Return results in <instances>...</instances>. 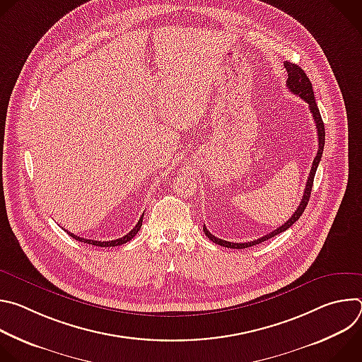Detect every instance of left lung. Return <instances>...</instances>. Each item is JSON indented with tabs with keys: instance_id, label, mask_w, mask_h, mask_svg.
<instances>
[{
	"instance_id": "left-lung-1",
	"label": "left lung",
	"mask_w": 362,
	"mask_h": 362,
	"mask_svg": "<svg viewBox=\"0 0 362 362\" xmlns=\"http://www.w3.org/2000/svg\"><path fill=\"white\" fill-rule=\"evenodd\" d=\"M286 71H288V80H286V87L289 88V91H292L293 94L299 95L302 100H305L308 103L309 106V112H311L313 117H314V122H315V126H317V132H318V151H317V156L313 162V168H311V172H309V176H308V182H306V186H305V190H303V196L300 199V203L298 206V209L293 212V215L282 225L279 226L278 229H275L274 232L256 239V240H252V242H243V243H233V242H228V240H223V239H219L216 238L215 235H212L208 229H206V226L203 225V232L204 235L208 236L214 243L216 245H221V246H225V247H230V249H245V247H249V246H253V245H257V243H262L282 232H285L286 229H289L299 218L300 215L303 214L306 204L309 202V196H311V192H313V185H314V177H315V172L318 169V165L321 162V156H322V151H324V144H325V127H324V122H322V117H321V113H320V109H318V105L315 101V97H314V90H313V83L309 81L308 76L303 73V70L296 66V64H292L289 62H285L284 63Z\"/></svg>"
}]
</instances>
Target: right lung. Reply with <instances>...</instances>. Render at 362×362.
<instances>
[{"instance_id":"1","label":"right lung","mask_w":362,"mask_h":362,"mask_svg":"<svg viewBox=\"0 0 362 362\" xmlns=\"http://www.w3.org/2000/svg\"><path fill=\"white\" fill-rule=\"evenodd\" d=\"M141 222H143V216L139 219V222H137V225L127 233V235H124L123 238H119V239H116V240H107V242H101V240H91V239H84V238H80V236H77V235H74V233H71V232H69L67 230V233L73 238V239H76V240H78V242H84V243H88V245H94V246H101V247H109V246H120V245H123V243H126V242H129V240H132L134 236H136V233L140 230V228H141Z\"/></svg>"}]
</instances>
